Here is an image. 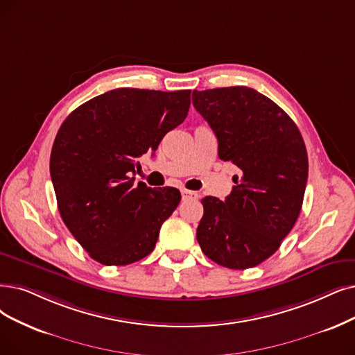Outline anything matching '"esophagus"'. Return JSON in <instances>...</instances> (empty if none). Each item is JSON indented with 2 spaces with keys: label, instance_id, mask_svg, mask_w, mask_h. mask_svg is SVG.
<instances>
[{
  "label": "esophagus",
  "instance_id": "obj_1",
  "mask_svg": "<svg viewBox=\"0 0 355 355\" xmlns=\"http://www.w3.org/2000/svg\"><path fill=\"white\" fill-rule=\"evenodd\" d=\"M182 198L183 200H196L198 193L193 191H188V189H182Z\"/></svg>",
  "mask_w": 355,
  "mask_h": 355
}]
</instances>
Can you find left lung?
<instances>
[{
	"instance_id": "1",
	"label": "left lung",
	"mask_w": 355,
	"mask_h": 355,
	"mask_svg": "<svg viewBox=\"0 0 355 355\" xmlns=\"http://www.w3.org/2000/svg\"><path fill=\"white\" fill-rule=\"evenodd\" d=\"M192 103L218 139V157L239 168L224 202L201 201L198 243L221 266L253 268L278 250L299 218L309 172L303 137L271 98L245 86L193 90Z\"/></svg>"
}]
</instances>
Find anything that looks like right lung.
I'll return each instance as SVG.
<instances>
[{"label":"right lung","instance_id":"add662e5","mask_svg":"<svg viewBox=\"0 0 355 355\" xmlns=\"http://www.w3.org/2000/svg\"><path fill=\"white\" fill-rule=\"evenodd\" d=\"M191 90L115 89L83 103L61 125L51 153L60 214L90 258L130 265L150 254L180 202L176 188L134 183L138 157L188 116Z\"/></svg>","mask_w":355,"mask_h":355}]
</instances>
